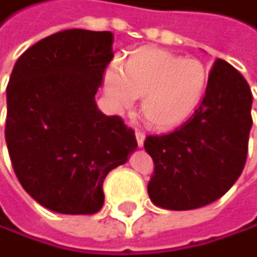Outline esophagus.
I'll list each match as a JSON object with an SVG mask.
<instances>
[{"label": "esophagus", "mask_w": 257, "mask_h": 257, "mask_svg": "<svg viewBox=\"0 0 257 257\" xmlns=\"http://www.w3.org/2000/svg\"><path fill=\"white\" fill-rule=\"evenodd\" d=\"M135 137H137V143H138V146L141 148V146H143V143H145V134H143V132L137 130V132H135Z\"/></svg>", "instance_id": "34e87169"}]
</instances>
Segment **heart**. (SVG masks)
Returning a JSON list of instances; mask_svg holds the SVG:
<instances>
[{
    "label": "heart",
    "mask_w": 257,
    "mask_h": 257,
    "mask_svg": "<svg viewBox=\"0 0 257 257\" xmlns=\"http://www.w3.org/2000/svg\"><path fill=\"white\" fill-rule=\"evenodd\" d=\"M208 71L197 58H181L160 49L135 54L125 68L114 63L104 73V90L119 108L141 98V114L149 125L168 128L183 122L200 103Z\"/></svg>",
    "instance_id": "1"
}]
</instances>
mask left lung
Wrapping results in <instances>:
<instances>
[{"label":"left lung","mask_w":257,"mask_h":257,"mask_svg":"<svg viewBox=\"0 0 257 257\" xmlns=\"http://www.w3.org/2000/svg\"><path fill=\"white\" fill-rule=\"evenodd\" d=\"M246 79L218 58L203 100L192 116L167 135H149L154 160L149 199L167 210H194L221 199L243 172L253 125Z\"/></svg>","instance_id":"obj_1"}]
</instances>
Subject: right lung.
<instances>
[{"label": "right lung", "instance_id": "1", "mask_svg": "<svg viewBox=\"0 0 257 257\" xmlns=\"http://www.w3.org/2000/svg\"><path fill=\"white\" fill-rule=\"evenodd\" d=\"M112 57L111 31L74 28L41 39L14 65L9 157L22 187L52 211H100L104 178L138 146L135 132L95 103Z\"/></svg>", "mask_w": 257, "mask_h": 257}]
</instances>
